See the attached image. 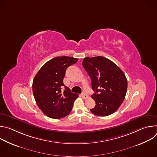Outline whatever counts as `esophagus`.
<instances>
[{
    "mask_svg": "<svg viewBox=\"0 0 157 157\" xmlns=\"http://www.w3.org/2000/svg\"><path fill=\"white\" fill-rule=\"evenodd\" d=\"M81 97H82V99H87L89 98V96H88L86 93H82L81 94Z\"/></svg>",
    "mask_w": 157,
    "mask_h": 157,
    "instance_id": "obj_1",
    "label": "esophagus"
}]
</instances>
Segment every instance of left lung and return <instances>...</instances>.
I'll use <instances>...</instances> for the list:
<instances>
[{
    "mask_svg": "<svg viewBox=\"0 0 157 157\" xmlns=\"http://www.w3.org/2000/svg\"><path fill=\"white\" fill-rule=\"evenodd\" d=\"M82 66L90 76L95 91L91 98L96 105L90 109L91 113L98 116L115 113L127 93V80L124 72L114 63L101 56L84 58Z\"/></svg>",
    "mask_w": 157,
    "mask_h": 157,
    "instance_id": "8db88e82",
    "label": "left lung"
}]
</instances>
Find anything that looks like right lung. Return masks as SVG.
I'll return each instance as SVG.
<instances>
[{"label": "right lung", "instance_id": "add662e5", "mask_svg": "<svg viewBox=\"0 0 157 157\" xmlns=\"http://www.w3.org/2000/svg\"><path fill=\"white\" fill-rule=\"evenodd\" d=\"M77 61V58L70 56L55 57L44 64L35 76L33 96L37 105L47 116L60 119L71 111L78 94L71 93L64 84L63 78L68 67Z\"/></svg>", "mask_w": 157, "mask_h": 157}]
</instances>
